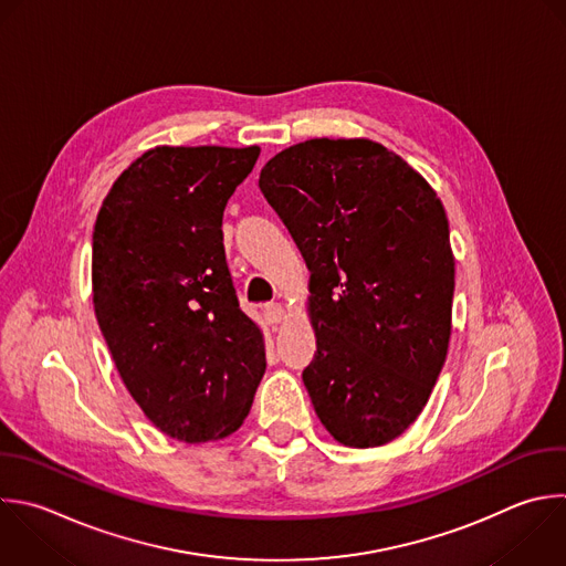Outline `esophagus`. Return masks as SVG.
<instances>
[{
    "mask_svg": "<svg viewBox=\"0 0 566 566\" xmlns=\"http://www.w3.org/2000/svg\"><path fill=\"white\" fill-rule=\"evenodd\" d=\"M263 316H265V321H268L270 325L281 323V318H283V305H281V303H268V305L263 307Z\"/></svg>",
    "mask_w": 566,
    "mask_h": 566,
    "instance_id": "1",
    "label": "esophagus"
}]
</instances>
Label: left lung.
Returning a JSON list of instances; mask_svg holds the SVG:
<instances>
[{
    "label": "left lung",
    "instance_id": "obj_1",
    "mask_svg": "<svg viewBox=\"0 0 566 566\" xmlns=\"http://www.w3.org/2000/svg\"><path fill=\"white\" fill-rule=\"evenodd\" d=\"M259 188L310 270L316 352L303 382L345 447H380L422 411L447 358L449 221L429 184L369 139H310Z\"/></svg>",
    "mask_w": 566,
    "mask_h": 566
}]
</instances>
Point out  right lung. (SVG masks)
Segmentation results:
<instances>
[{"instance_id": "right-lung-1", "label": "right lung", "mask_w": 566, "mask_h": 566, "mask_svg": "<svg viewBox=\"0 0 566 566\" xmlns=\"http://www.w3.org/2000/svg\"><path fill=\"white\" fill-rule=\"evenodd\" d=\"M261 148L144 153L93 232V303L117 371L148 420L184 442L234 433L265 374L223 248V210Z\"/></svg>"}]
</instances>
